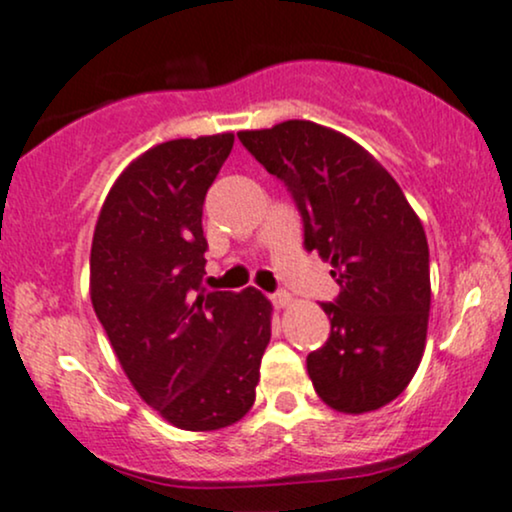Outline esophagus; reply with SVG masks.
I'll return each instance as SVG.
<instances>
[{
    "label": "esophagus",
    "instance_id": "34e87169",
    "mask_svg": "<svg viewBox=\"0 0 512 512\" xmlns=\"http://www.w3.org/2000/svg\"><path fill=\"white\" fill-rule=\"evenodd\" d=\"M272 303H274V308H289V305L293 303V296L289 291H279V293H272Z\"/></svg>",
    "mask_w": 512,
    "mask_h": 512
}]
</instances>
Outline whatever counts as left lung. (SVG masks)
Returning <instances> with one entry per match:
<instances>
[{"instance_id":"1","label":"left lung","mask_w":512,"mask_h":512,"mask_svg":"<svg viewBox=\"0 0 512 512\" xmlns=\"http://www.w3.org/2000/svg\"><path fill=\"white\" fill-rule=\"evenodd\" d=\"M238 139L284 180L303 216L305 250L339 284L330 339L308 354L327 407L375 411L404 392L426 349L431 272L421 219L387 170L342 132L310 120L245 129Z\"/></svg>"}]
</instances>
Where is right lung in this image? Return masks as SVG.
Segmentation results:
<instances>
[{
  "label": "right lung",
  "mask_w": 512,
  "mask_h": 512,
  "mask_svg": "<svg viewBox=\"0 0 512 512\" xmlns=\"http://www.w3.org/2000/svg\"><path fill=\"white\" fill-rule=\"evenodd\" d=\"M233 134L144 151L110 187L91 245V303L122 370L182 431H219L248 414L272 337L257 289H202V207Z\"/></svg>",
  "instance_id": "right-lung-1"
}]
</instances>
